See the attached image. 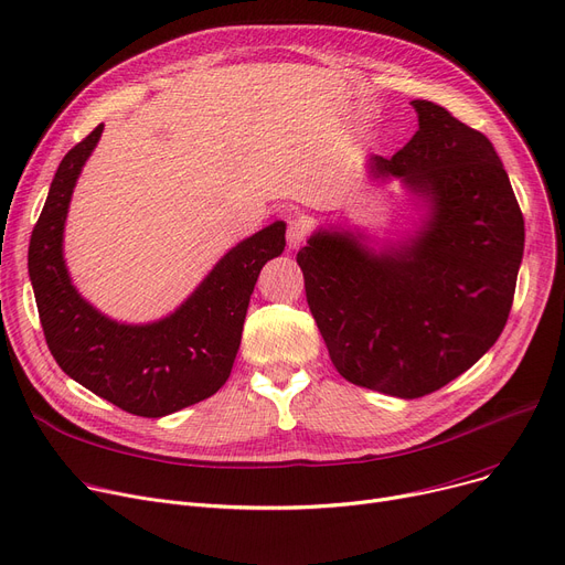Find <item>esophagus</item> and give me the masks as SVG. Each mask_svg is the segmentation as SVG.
Wrapping results in <instances>:
<instances>
[{"label": "esophagus", "mask_w": 565, "mask_h": 565, "mask_svg": "<svg viewBox=\"0 0 565 565\" xmlns=\"http://www.w3.org/2000/svg\"><path fill=\"white\" fill-rule=\"evenodd\" d=\"M286 237H288V249H298L307 237V222L305 220H290Z\"/></svg>", "instance_id": "esophagus-1"}]
</instances>
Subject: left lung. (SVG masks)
I'll use <instances>...</instances> for the list:
<instances>
[{
	"label": "left lung",
	"instance_id": "obj_1",
	"mask_svg": "<svg viewBox=\"0 0 565 565\" xmlns=\"http://www.w3.org/2000/svg\"><path fill=\"white\" fill-rule=\"evenodd\" d=\"M419 130L366 173L398 181L414 217L396 237L318 226L298 252L307 302L337 371L360 387L422 398L477 364L509 320L524 220L492 141L412 100Z\"/></svg>",
	"mask_w": 565,
	"mask_h": 565
}]
</instances>
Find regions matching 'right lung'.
<instances>
[{
  "mask_svg": "<svg viewBox=\"0 0 565 565\" xmlns=\"http://www.w3.org/2000/svg\"><path fill=\"white\" fill-rule=\"evenodd\" d=\"M103 128L71 148L52 178L29 243V279L62 371L116 407L160 419L213 396L228 380L256 279L286 247V222L231 247L171 313L151 322L109 318L82 298L64 258L73 190Z\"/></svg>",
  "mask_w": 565,
  "mask_h": 565,
  "instance_id": "right-lung-1",
  "label": "right lung"
}]
</instances>
